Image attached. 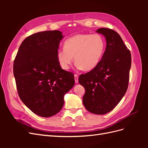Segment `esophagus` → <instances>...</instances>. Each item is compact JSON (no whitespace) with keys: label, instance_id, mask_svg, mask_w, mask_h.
Instances as JSON below:
<instances>
[{"label":"esophagus","instance_id":"34e87169","mask_svg":"<svg viewBox=\"0 0 148 148\" xmlns=\"http://www.w3.org/2000/svg\"><path fill=\"white\" fill-rule=\"evenodd\" d=\"M74 77H75V82L76 83H78V76L77 75H74Z\"/></svg>","mask_w":148,"mask_h":148}]
</instances>
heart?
Segmentation results:
<instances>
[{
  "mask_svg": "<svg viewBox=\"0 0 148 148\" xmlns=\"http://www.w3.org/2000/svg\"><path fill=\"white\" fill-rule=\"evenodd\" d=\"M105 49L106 41L101 35L78 34L66 40L64 48L57 52V59L64 70L70 68L74 57L78 69L89 71L99 64Z\"/></svg>",
  "mask_w": 148,
  "mask_h": 148,
  "instance_id": "heart-1",
  "label": "heart"
}]
</instances>
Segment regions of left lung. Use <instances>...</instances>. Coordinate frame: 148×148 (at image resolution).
Returning <instances> with one entry per match:
<instances>
[{
  "mask_svg": "<svg viewBox=\"0 0 148 148\" xmlns=\"http://www.w3.org/2000/svg\"><path fill=\"white\" fill-rule=\"evenodd\" d=\"M96 32L106 38L104 56L95 69L80 75L78 82L85 89V108L91 113L103 115L112 110L127 92L132 57L116 31L102 28Z\"/></svg>",
  "mask_w": 148,
  "mask_h": 148,
  "instance_id": "1",
  "label": "left lung"
}]
</instances>
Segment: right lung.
Listing matches in <instances>:
<instances>
[{
    "instance_id": "obj_1",
    "label": "right lung",
    "mask_w": 148,
    "mask_h": 148,
    "mask_svg": "<svg viewBox=\"0 0 148 148\" xmlns=\"http://www.w3.org/2000/svg\"><path fill=\"white\" fill-rule=\"evenodd\" d=\"M60 31L34 33L22 42L13 64L18 93L33 113L42 117L57 114L64 95L75 84L74 75L62 69L57 59Z\"/></svg>"
}]
</instances>
